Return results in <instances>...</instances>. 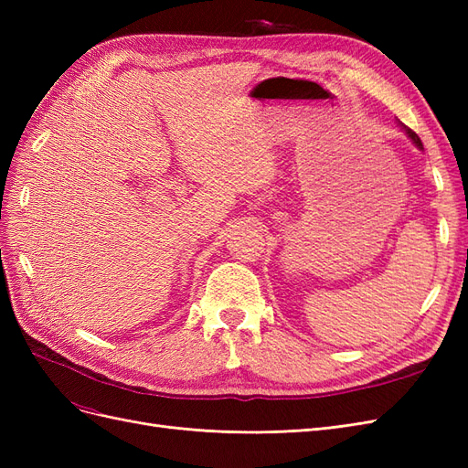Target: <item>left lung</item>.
Instances as JSON below:
<instances>
[{
  "label": "left lung",
  "instance_id": "obj_1",
  "mask_svg": "<svg viewBox=\"0 0 468 468\" xmlns=\"http://www.w3.org/2000/svg\"><path fill=\"white\" fill-rule=\"evenodd\" d=\"M400 124H402V122H400ZM402 129L406 131V134H408L410 138H412V143H414V144H416V146H418L420 150H423V146H421V140H420V136H418V134H416V133H414L412 129H408V126H404V124H402Z\"/></svg>",
  "mask_w": 468,
  "mask_h": 468
}]
</instances>
